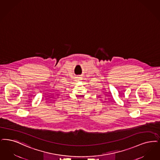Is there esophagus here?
<instances>
[{
  "label": "esophagus",
  "instance_id": "obj_1",
  "mask_svg": "<svg viewBox=\"0 0 160 160\" xmlns=\"http://www.w3.org/2000/svg\"><path fill=\"white\" fill-rule=\"evenodd\" d=\"M82 80V77H77V80L80 81V80Z\"/></svg>",
  "mask_w": 160,
  "mask_h": 160
}]
</instances>
